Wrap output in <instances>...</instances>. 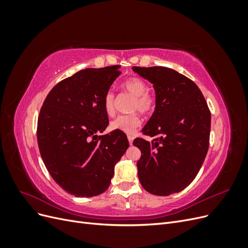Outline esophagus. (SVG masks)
<instances>
[{"mask_svg": "<svg viewBox=\"0 0 248 248\" xmlns=\"http://www.w3.org/2000/svg\"><path fill=\"white\" fill-rule=\"evenodd\" d=\"M128 141H129L130 145H132V141H133V137L132 136H128Z\"/></svg>", "mask_w": 248, "mask_h": 248, "instance_id": "1", "label": "esophagus"}]
</instances>
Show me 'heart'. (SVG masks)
I'll return each mask as SVG.
<instances>
[{
    "mask_svg": "<svg viewBox=\"0 0 248 248\" xmlns=\"http://www.w3.org/2000/svg\"><path fill=\"white\" fill-rule=\"evenodd\" d=\"M125 91L133 96L131 102V110H139L144 115L150 114L155 108V97L148 92V85L140 78H130L123 84ZM116 98L115 94L108 91L103 98L104 111L108 116L115 114ZM141 120L138 114L121 115L115 118L109 124L111 130L122 131L124 133H132L134 129L140 125Z\"/></svg>",
    "mask_w": 248,
    "mask_h": 248,
    "instance_id": "heart-1",
    "label": "heart"
}]
</instances>
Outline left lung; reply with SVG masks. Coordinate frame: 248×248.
I'll return each mask as SVG.
<instances>
[{"instance_id": "left-lung-1", "label": "left lung", "mask_w": 248, "mask_h": 248, "mask_svg": "<svg viewBox=\"0 0 248 248\" xmlns=\"http://www.w3.org/2000/svg\"><path fill=\"white\" fill-rule=\"evenodd\" d=\"M132 70L153 84L156 95L155 110L141 130L155 139L133 140L141 152L137 163L140 182L155 196L180 192L205 160L211 112L199 87L183 74L162 66Z\"/></svg>"}]
</instances>
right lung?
<instances>
[{
  "mask_svg": "<svg viewBox=\"0 0 248 248\" xmlns=\"http://www.w3.org/2000/svg\"><path fill=\"white\" fill-rule=\"evenodd\" d=\"M120 66L87 68L60 81L46 96L37 125V140L49 175L79 198L106 191L116 163L129 147L126 134L111 131L103 98L121 74Z\"/></svg>",
  "mask_w": 248,
  "mask_h": 248,
  "instance_id": "right-lung-1",
  "label": "right lung"
}]
</instances>
